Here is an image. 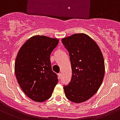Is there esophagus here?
Here are the masks:
<instances>
[{"label": "esophagus", "mask_w": 120, "mask_h": 120, "mask_svg": "<svg viewBox=\"0 0 120 120\" xmlns=\"http://www.w3.org/2000/svg\"><path fill=\"white\" fill-rule=\"evenodd\" d=\"M57 76H58V78L59 79H61V73H59L58 74H57Z\"/></svg>", "instance_id": "esophagus-1"}]
</instances>
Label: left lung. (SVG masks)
Wrapping results in <instances>:
<instances>
[{
	"instance_id": "obj_1",
	"label": "left lung",
	"mask_w": 120,
	"mask_h": 120,
	"mask_svg": "<svg viewBox=\"0 0 120 120\" xmlns=\"http://www.w3.org/2000/svg\"><path fill=\"white\" fill-rule=\"evenodd\" d=\"M69 53L72 78L64 86L66 98L74 103L87 101L103 82L105 63L103 54L94 40L84 33H75L62 39Z\"/></svg>"
}]
</instances>
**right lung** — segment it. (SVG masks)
<instances>
[{
    "label": "right lung",
    "instance_id": "obj_1",
    "mask_svg": "<svg viewBox=\"0 0 120 120\" xmlns=\"http://www.w3.org/2000/svg\"><path fill=\"white\" fill-rule=\"evenodd\" d=\"M57 38L36 35L22 45L15 63V73L25 94L33 101L50 98L58 79L51 69L50 55L58 45Z\"/></svg>",
    "mask_w": 120,
    "mask_h": 120
}]
</instances>
